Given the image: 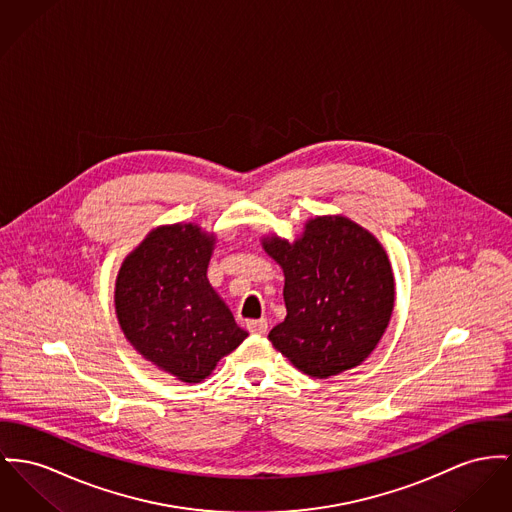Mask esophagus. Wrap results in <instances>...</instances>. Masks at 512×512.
Instances as JSON below:
<instances>
[{
    "label": "esophagus",
    "mask_w": 512,
    "mask_h": 512,
    "mask_svg": "<svg viewBox=\"0 0 512 512\" xmlns=\"http://www.w3.org/2000/svg\"><path fill=\"white\" fill-rule=\"evenodd\" d=\"M246 330L250 334H256V336H262L268 332V320L266 318H260V320H248L246 322Z\"/></svg>",
    "instance_id": "34e87169"
}]
</instances>
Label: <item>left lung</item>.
I'll use <instances>...</instances> for the list:
<instances>
[{"mask_svg": "<svg viewBox=\"0 0 512 512\" xmlns=\"http://www.w3.org/2000/svg\"><path fill=\"white\" fill-rule=\"evenodd\" d=\"M283 268L287 316L270 341L314 378L361 365L394 308V275L378 240L345 217H316L303 239L264 240Z\"/></svg>", "mask_w": 512, "mask_h": 512, "instance_id": "1", "label": "left lung"}]
</instances>
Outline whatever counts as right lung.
<instances>
[{"label": "right lung", "mask_w": 512, "mask_h": 512, "mask_svg": "<svg viewBox=\"0 0 512 512\" xmlns=\"http://www.w3.org/2000/svg\"><path fill=\"white\" fill-rule=\"evenodd\" d=\"M213 237L196 225L161 227L126 258L116 281V312L137 351L200 382L248 336L207 281Z\"/></svg>", "instance_id": "right-lung-1"}]
</instances>
